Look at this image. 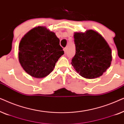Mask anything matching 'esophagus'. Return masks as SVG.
<instances>
[{
	"mask_svg": "<svg viewBox=\"0 0 124 124\" xmlns=\"http://www.w3.org/2000/svg\"><path fill=\"white\" fill-rule=\"evenodd\" d=\"M64 53H65V54L67 53V48H64Z\"/></svg>",
	"mask_w": 124,
	"mask_h": 124,
	"instance_id": "esophagus-1",
	"label": "esophagus"
}]
</instances>
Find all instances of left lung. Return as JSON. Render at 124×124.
I'll return each instance as SVG.
<instances>
[{
	"label": "left lung",
	"instance_id": "8db88e82",
	"mask_svg": "<svg viewBox=\"0 0 124 124\" xmlns=\"http://www.w3.org/2000/svg\"><path fill=\"white\" fill-rule=\"evenodd\" d=\"M76 54L71 64L82 77L88 79L102 76L110 67L112 51L102 35L94 30L74 34Z\"/></svg>",
	"mask_w": 124,
	"mask_h": 124
}]
</instances>
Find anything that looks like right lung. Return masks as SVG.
I'll return each mask as SVG.
<instances>
[{"instance_id": "add662e5", "label": "right lung", "mask_w": 124, "mask_h": 124, "mask_svg": "<svg viewBox=\"0 0 124 124\" xmlns=\"http://www.w3.org/2000/svg\"><path fill=\"white\" fill-rule=\"evenodd\" d=\"M60 40L46 26L29 30L20 40L18 60L23 70L37 78L48 76L64 54Z\"/></svg>"}]
</instances>
